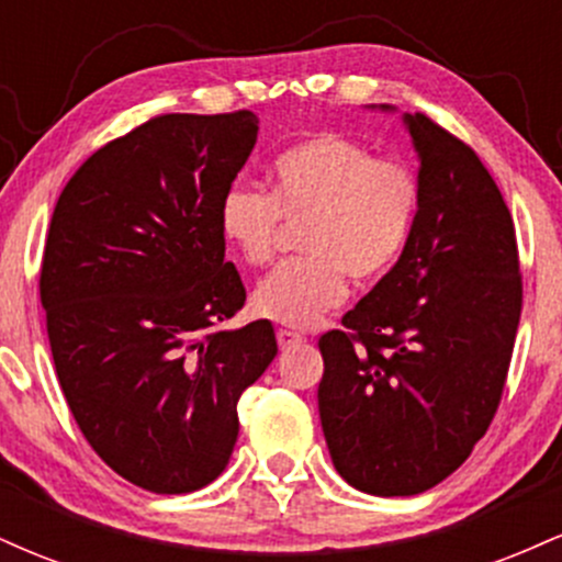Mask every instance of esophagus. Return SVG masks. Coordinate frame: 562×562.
I'll use <instances>...</instances> for the list:
<instances>
[{"label": "esophagus", "mask_w": 562, "mask_h": 562, "mask_svg": "<svg viewBox=\"0 0 562 562\" xmlns=\"http://www.w3.org/2000/svg\"><path fill=\"white\" fill-rule=\"evenodd\" d=\"M301 335L293 333V330H277V344H280V348H290L295 344H301Z\"/></svg>", "instance_id": "obj_1"}]
</instances>
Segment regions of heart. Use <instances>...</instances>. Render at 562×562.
Wrapping results in <instances>:
<instances>
[{"instance_id":"b5f03b06","label":"heart","mask_w":562,"mask_h":562,"mask_svg":"<svg viewBox=\"0 0 562 562\" xmlns=\"http://www.w3.org/2000/svg\"><path fill=\"white\" fill-rule=\"evenodd\" d=\"M420 184L402 158L372 156L344 134L288 147L267 169V192L235 184L218 205V229L245 263L272 261L282 222L300 224L306 256L272 269L254 290L256 312L288 327H312L353 282L378 280L402 256Z\"/></svg>"}]
</instances>
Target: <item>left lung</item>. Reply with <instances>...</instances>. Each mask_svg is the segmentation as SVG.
I'll return each instance as SVG.
<instances>
[{
  "mask_svg": "<svg viewBox=\"0 0 562 562\" xmlns=\"http://www.w3.org/2000/svg\"><path fill=\"white\" fill-rule=\"evenodd\" d=\"M404 124L420 158L412 235L344 330L319 338L333 465L375 496L428 492L468 460L499 406L524 306L515 224L492 173L425 113Z\"/></svg>",
  "mask_w": 562,
  "mask_h": 562,
  "instance_id": "obj_1",
  "label": "left lung"
}]
</instances>
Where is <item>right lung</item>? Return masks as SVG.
I'll list each match as a JSON object with an SVG mask.
<instances>
[{
    "label": "right lung",
    "mask_w": 562,
    "mask_h": 562,
    "mask_svg": "<svg viewBox=\"0 0 562 562\" xmlns=\"http://www.w3.org/2000/svg\"><path fill=\"white\" fill-rule=\"evenodd\" d=\"M259 134L250 111L166 113L108 142L60 192L38 295L76 425L121 479L190 494L227 468L237 402L274 327L222 330L245 303L218 205Z\"/></svg>",
    "instance_id": "right-lung-1"
}]
</instances>
